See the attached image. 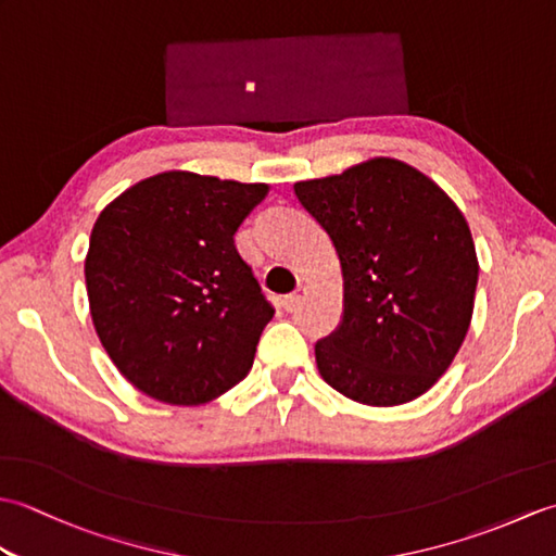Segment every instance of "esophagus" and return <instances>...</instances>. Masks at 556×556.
I'll return each instance as SVG.
<instances>
[{
    "label": "esophagus",
    "instance_id": "1",
    "mask_svg": "<svg viewBox=\"0 0 556 556\" xmlns=\"http://www.w3.org/2000/svg\"><path fill=\"white\" fill-rule=\"evenodd\" d=\"M303 296H305V287H299L296 291L293 293H289V296H285L281 299V308H285L287 313H293L301 305V301H303Z\"/></svg>",
    "mask_w": 556,
    "mask_h": 556
}]
</instances>
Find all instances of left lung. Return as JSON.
Here are the masks:
<instances>
[{
    "label": "left lung",
    "mask_w": 556,
    "mask_h": 556,
    "mask_svg": "<svg viewBox=\"0 0 556 556\" xmlns=\"http://www.w3.org/2000/svg\"><path fill=\"white\" fill-rule=\"evenodd\" d=\"M293 191L332 239L344 277L341 323L315 344L323 380L365 406L418 399L452 365L473 315L478 257L460 210L389 157Z\"/></svg>",
    "instance_id": "obj_1"
}]
</instances>
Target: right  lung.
<instances>
[{
	"mask_svg": "<svg viewBox=\"0 0 556 556\" xmlns=\"http://www.w3.org/2000/svg\"><path fill=\"white\" fill-rule=\"evenodd\" d=\"M267 191L164 172L100 212L86 257L92 325L143 394L198 406L251 370L275 308L233 233Z\"/></svg>",
	"mask_w": 556,
	"mask_h": 556,
	"instance_id": "add662e5",
	"label": "right lung"
}]
</instances>
